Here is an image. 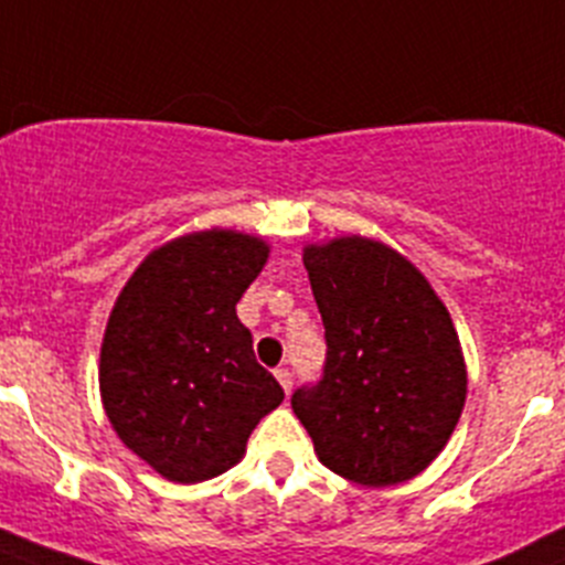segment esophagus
Instances as JSON below:
<instances>
[{"label": "esophagus", "mask_w": 565, "mask_h": 565, "mask_svg": "<svg viewBox=\"0 0 565 565\" xmlns=\"http://www.w3.org/2000/svg\"><path fill=\"white\" fill-rule=\"evenodd\" d=\"M276 379H278V384H281L284 393L289 395V390H292V373H289L287 367H278V371H276Z\"/></svg>", "instance_id": "obj_1"}]
</instances>
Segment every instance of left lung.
Wrapping results in <instances>:
<instances>
[{"instance_id": "obj_1", "label": "left lung", "mask_w": 565, "mask_h": 565, "mask_svg": "<svg viewBox=\"0 0 565 565\" xmlns=\"http://www.w3.org/2000/svg\"><path fill=\"white\" fill-rule=\"evenodd\" d=\"M326 371L292 409L315 455L340 477L387 488L418 477L446 449L468 393L451 315L404 253L371 236L303 247Z\"/></svg>"}]
</instances>
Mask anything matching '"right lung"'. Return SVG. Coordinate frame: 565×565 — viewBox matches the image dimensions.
I'll list each match as a JSON object with an SVG mask.
<instances>
[{
	"mask_svg": "<svg viewBox=\"0 0 565 565\" xmlns=\"http://www.w3.org/2000/svg\"><path fill=\"white\" fill-rule=\"evenodd\" d=\"M262 236L192 231L145 256L110 309L99 398L116 437L163 479L220 477L284 390L253 356L236 303L267 265Z\"/></svg>",
	"mask_w": 565,
	"mask_h": 565,
	"instance_id": "right-lung-1",
	"label": "right lung"
}]
</instances>
